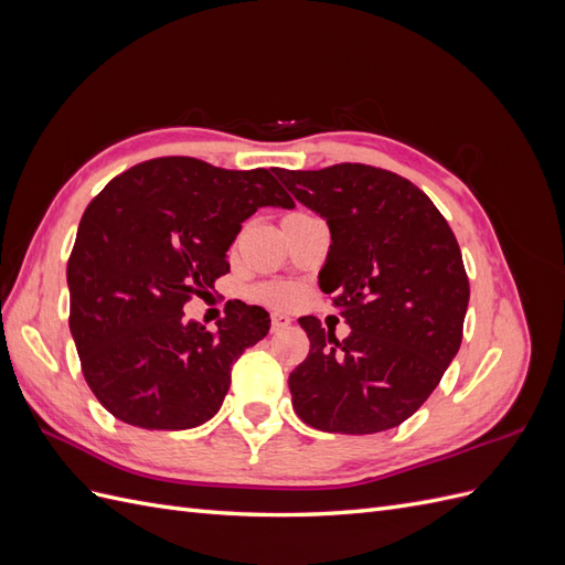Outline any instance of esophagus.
<instances>
[{"label": "esophagus", "instance_id": "34e87169", "mask_svg": "<svg viewBox=\"0 0 565 565\" xmlns=\"http://www.w3.org/2000/svg\"><path fill=\"white\" fill-rule=\"evenodd\" d=\"M289 322H292V318H289L287 313H280V311L270 313V324H273V330H282V328H287Z\"/></svg>", "mask_w": 565, "mask_h": 565}]
</instances>
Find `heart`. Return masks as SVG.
<instances>
[{
	"label": "heart",
	"mask_w": 565,
	"mask_h": 565,
	"mask_svg": "<svg viewBox=\"0 0 565 565\" xmlns=\"http://www.w3.org/2000/svg\"><path fill=\"white\" fill-rule=\"evenodd\" d=\"M262 297L268 299V301H285V299H289V295L285 292V289H264Z\"/></svg>",
	"instance_id": "b5f03b06"
}]
</instances>
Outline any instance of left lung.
<instances>
[{
  "label": "left lung",
  "mask_w": 565,
  "mask_h": 565,
  "mask_svg": "<svg viewBox=\"0 0 565 565\" xmlns=\"http://www.w3.org/2000/svg\"><path fill=\"white\" fill-rule=\"evenodd\" d=\"M328 221L318 276L351 328L347 339L299 318L311 339L289 374L297 415L320 431L380 434L413 417L461 344L469 278L448 221L415 183L370 164L273 169Z\"/></svg>",
  "instance_id": "left-lung-1"
}]
</instances>
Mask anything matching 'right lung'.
<instances>
[{
  "label": "right lung",
  "mask_w": 565,
  "mask_h": 565,
  "mask_svg": "<svg viewBox=\"0 0 565 565\" xmlns=\"http://www.w3.org/2000/svg\"><path fill=\"white\" fill-rule=\"evenodd\" d=\"M259 207H295L268 169L195 158L136 164L89 202L67 262L71 332L84 380L113 417L181 431L218 413L233 363L270 318L228 301L210 332L183 320V303L231 270L226 252Z\"/></svg>",
  "instance_id": "obj_1"
}]
</instances>
